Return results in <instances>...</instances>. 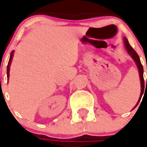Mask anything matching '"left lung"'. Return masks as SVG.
<instances>
[{"label":"left lung","instance_id":"obj_1","mask_svg":"<svg viewBox=\"0 0 147 147\" xmlns=\"http://www.w3.org/2000/svg\"><path fill=\"white\" fill-rule=\"evenodd\" d=\"M124 42H125V48L126 50H127V51H128V53L131 55V57H132L133 60L135 61V62H136V65H137L138 69H139V72H140V81H141V93H140V100H139L138 103L136 104V107H134V108H136V106L138 105V104H139V102H140V99H141V97H142V95H143V93H144V86H145V85H146V86L147 79H146V84H145V82H144V79H143V65H142V64H141V61H140L139 55H138L136 52L135 51L134 49L130 46L129 41H128V40H127L125 37H124ZM134 108H133V109H134Z\"/></svg>","mask_w":147,"mask_h":147}]
</instances>
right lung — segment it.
I'll return each mask as SVG.
<instances>
[{
  "mask_svg": "<svg viewBox=\"0 0 147 147\" xmlns=\"http://www.w3.org/2000/svg\"><path fill=\"white\" fill-rule=\"evenodd\" d=\"M13 54H14V51H11V55H10L9 61H8V64H7V79H8V78H9V70H10V65H11V60H12Z\"/></svg>",
  "mask_w": 147,
  "mask_h": 147,
  "instance_id": "1",
  "label": "right lung"
}]
</instances>
